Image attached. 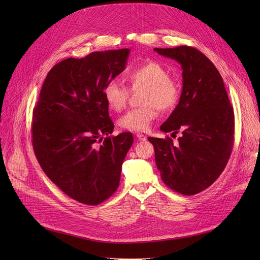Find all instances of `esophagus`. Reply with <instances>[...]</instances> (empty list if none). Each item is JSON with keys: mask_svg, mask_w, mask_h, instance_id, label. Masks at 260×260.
<instances>
[{"mask_svg": "<svg viewBox=\"0 0 260 260\" xmlns=\"http://www.w3.org/2000/svg\"><path fill=\"white\" fill-rule=\"evenodd\" d=\"M136 137L138 138V140H141V141L146 140V136H144L143 134H137V135H136Z\"/></svg>", "mask_w": 260, "mask_h": 260, "instance_id": "obj_1", "label": "esophagus"}]
</instances>
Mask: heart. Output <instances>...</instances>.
Wrapping results in <instances>:
<instances>
[{"label":"heart","instance_id":"b5f03b06","mask_svg":"<svg viewBox=\"0 0 260 260\" xmlns=\"http://www.w3.org/2000/svg\"><path fill=\"white\" fill-rule=\"evenodd\" d=\"M125 80L133 90L142 88L140 107L132 108L123 115L118 125L123 131L145 132L158 117V108L169 112L178 103L180 84L169 76L167 68L156 61H146L131 68ZM129 95L128 89L117 81H109L103 88V97L109 109L120 112L125 107Z\"/></svg>","mask_w":260,"mask_h":260}]
</instances>
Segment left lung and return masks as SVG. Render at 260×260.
<instances>
[{
    "mask_svg": "<svg viewBox=\"0 0 260 260\" xmlns=\"http://www.w3.org/2000/svg\"><path fill=\"white\" fill-rule=\"evenodd\" d=\"M154 50L181 65L180 100L160 129L182 135L177 144L170 137L147 139L165 184L182 195H195L217 180L229 161L234 145L233 106L222 77L201 51L190 46Z\"/></svg>",
    "mask_w": 260,
    "mask_h": 260,
    "instance_id": "obj_1",
    "label": "left lung"
}]
</instances>
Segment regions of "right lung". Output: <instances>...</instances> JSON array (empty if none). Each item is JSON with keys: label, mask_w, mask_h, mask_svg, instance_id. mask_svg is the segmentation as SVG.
Segmentation results:
<instances>
[{"label": "right lung", "mask_w": 260, "mask_h": 260, "mask_svg": "<svg viewBox=\"0 0 260 260\" xmlns=\"http://www.w3.org/2000/svg\"><path fill=\"white\" fill-rule=\"evenodd\" d=\"M129 49L94 51L54 65L32 112L36 157L48 178L71 198L97 206L119 186L132 133L109 136L114 123L103 88L124 71Z\"/></svg>", "instance_id": "add662e5"}]
</instances>
